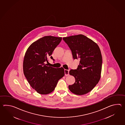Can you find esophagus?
<instances>
[{
	"label": "esophagus",
	"instance_id": "obj_1",
	"mask_svg": "<svg viewBox=\"0 0 125 125\" xmlns=\"http://www.w3.org/2000/svg\"><path fill=\"white\" fill-rule=\"evenodd\" d=\"M65 72V76H68L69 74V70H64Z\"/></svg>",
	"mask_w": 125,
	"mask_h": 125
}]
</instances>
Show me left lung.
Wrapping results in <instances>:
<instances>
[{
  "label": "left lung",
  "mask_w": 125,
  "mask_h": 125,
  "mask_svg": "<svg viewBox=\"0 0 125 125\" xmlns=\"http://www.w3.org/2000/svg\"><path fill=\"white\" fill-rule=\"evenodd\" d=\"M63 40L72 51L74 59H79V65L75 70L71 69L69 74L75 81L69 85V90L78 95L90 92L101 78L102 58L97 44L83 35L63 37Z\"/></svg>",
  "instance_id": "obj_1"
}]
</instances>
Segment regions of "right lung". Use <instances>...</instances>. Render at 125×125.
<instances>
[{
	"label": "right lung",
	"mask_w": 125,
	"mask_h": 125,
	"mask_svg": "<svg viewBox=\"0 0 125 125\" xmlns=\"http://www.w3.org/2000/svg\"><path fill=\"white\" fill-rule=\"evenodd\" d=\"M62 37L48 36L32 43L27 49L23 61V71L29 84L41 94L52 92L65 74L63 67L48 66V57L61 42Z\"/></svg>",
	"instance_id": "obj_1"
}]
</instances>
